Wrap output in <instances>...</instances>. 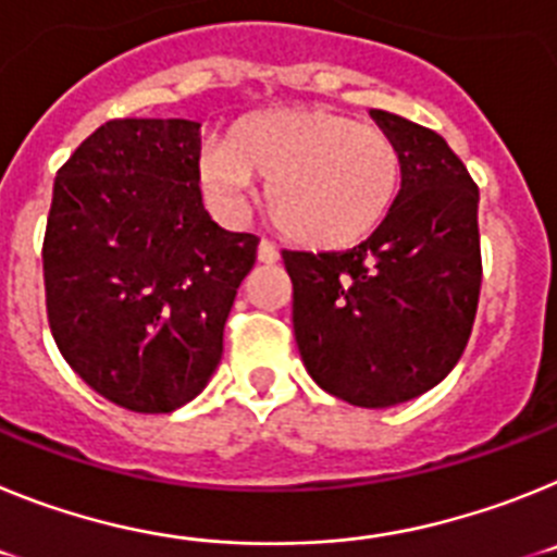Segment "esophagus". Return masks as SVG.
<instances>
[{
  "label": "esophagus",
  "mask_w": 557,
  "mask_h": 557,
  "mask_svg": "<svg viewBox=\"0 0 557 557\" xmlns=\"http://www.w3.org/2000/svg\"><path fill=\"white\" fill-rule=\"evenodd\" d=\"M256 256H259V262H262V264L278 262V250H275V245L268 243V239H262V243H259V250H256Z\"/></svg>",
  "instance_id": "1"
}]
</instances>
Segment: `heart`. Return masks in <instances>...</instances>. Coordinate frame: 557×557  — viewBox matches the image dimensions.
<instances>
[{
    "label": "heart",
    "mask_w": 557,
    "mask_h": 557,
    "mask_svg": "<svg viewBox=\"0 0 557 557\" xmlns=\"http://www.w3.org/2000/svg\"><path fill=\"white\" fill-rule=\"evenodd\" d=\"M253 178L268 181V211L289 243L343 250L385 223L405 161L396 141L326 108H284L239 122L209 141L198 181L220 209L239 211Z\"/></svg>",
    "instance_id": "b5f03b06"
}]
</instances>
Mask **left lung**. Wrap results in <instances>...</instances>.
<instances>
[{"label":"left lung","instance_id":"obj_1","mask_svg":"<svg viewBox=\"0 0 557 557\" xmlns=\"http://www.w3.org/2000/svg\"><path fill=\"white\" fill-rule=\"evenodd\" d=\"M401 150L405 181L366 243L284 250L293 329L309 376L348 405H405L449 376L474 326L480 189L444 136L373 108Z\"/></svg>","mask_w":557,"mask_h":557}]
</instances>
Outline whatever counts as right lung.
Segmentation results:
<instances>
[{
	"mask_svg": "<svg viewBox=\"0 0 557 557\" xmlns=\"http://www.w3.org/2000/svg\"><path fill=\"white\" fill-rule=\"evenodd\" d=\"M200 122L111 120L58 170L44 287L52 337L91 391L172 412L209 385L253 234L220 228L198 181Z\"/></svg>",
	"mask_w": 557,
	"mask_h": 557,
	"instance_id": "right-lung-1",
	"label": "right lung"
}]
</instances>
